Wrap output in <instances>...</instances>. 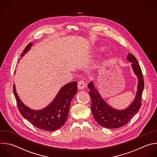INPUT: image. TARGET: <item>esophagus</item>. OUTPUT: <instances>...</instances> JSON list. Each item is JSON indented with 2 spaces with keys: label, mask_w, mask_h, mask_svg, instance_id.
I'll return each instance as SVG.
<instances>
[{
  "label": "esophagus",
  "mask_w": 157,
  "mask_h": 157,
  "mask_svg": "<svg viewBox=\"0 0 157 157\" xmlns=\"http://www.w3.org/2000/svg\"><path fill=\"white\" fill-rule=\"evenodd\" d=\"M84 86H85V82L84 80H80L78 81V87L79 89H83Z\"/></svg>",
  "instance_id": "34e87169"
}]
</instances>
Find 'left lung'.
Returning <instances> with one entry per match:
<instances>
[{
	"label": "left lung",
	"instance_id": "8db88e82",
	"mask_svg": "<svg viewBox=\"0 0 157 157\" xmlns=\"http://www.w3.org/2000/svg\"><path fill=\"white\" fill-rule=\"evenodd\" d=\"M127 59L132 62L134 73L138 77V91L135 99L127 109L122 110H116L109 106L101 98L95 88L93 82L87 86L90 89L89 92L91 99V110L96 121L102 127L107 128H117L126 125L132 117L139 110L141 105V98L144 87L143 74L136 58L132 54H128Z\"/></svg>",
	"mask_w": 157,
	"mask_h": 157
}]
</instances>
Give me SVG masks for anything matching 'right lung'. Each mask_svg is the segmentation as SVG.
<instances>
[{
  "label": "right lung",
  "mask_w": 157,
  "mask_h": 157,
  "mask_svg": "<svg viewBox=\"0 0 157 157\" xmlns=\"http://www.w3.org/2000/svg\"><path fill=\"white\" fill-rule=\"evenodd\" d=\"M32 44L31 43L28 44L21 56H23L30 49ZM77 84L76 81H74L64 86L53 101L40 110H32L22 103L17 94L14 84L13 91L18 109L22 116L40 129L54 131L61 128L66 122L71 102L78 92Z\"/></svg>",
  "instance_id": "right-lung-1"
}]
</instances>
